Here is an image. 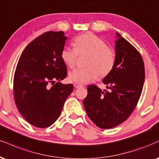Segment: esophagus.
<instances>
[{
	"label": "esophagus",
	"mask_w": 159,
	"mask_h": 159,
	"mask_svg": "<svg viewBox=\"0 0 159 159\" xmlns=\"http://www.w3.org/2000/svg\"><path fill=\"white\" fill-rule=\"evenodd\" d=\"M74 87H75V88H80V87H83V85L80 84H78V83H75L74 84Z\"/></svg>",
	"instance_id": "1"
}]
</instances>
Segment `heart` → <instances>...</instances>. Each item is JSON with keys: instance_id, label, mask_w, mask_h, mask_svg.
Here are the masks:
<instances>
[{"instance_id": "1", "label": "heart", "mask_w": 159, "mask_h": 159, "mask_svg": "<svg viewBox=\"0 0 159 159\" xmlns=\"http://www.w3.org/2000/svg\"><path fill=\"white\" fill-rule=\"evenodd\" d=\"M75 48L64 47L61 57L66 66L73 68L78 55H88L86 68H78L69 73L72 82L84 84L96 79L99 75L104 78L113 70L116 64V53L106 42L93 33H85L74 39Z\"/></svg>"}]
</instances>
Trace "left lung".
Returning a JSON list of instances; mask_svg holds the SVG:
<instances>
[{"label": "left lung", "mask_w": 159, "mask_h": 159, "mask_svg": "<svg viewBox=\"0 0 159 159\" xmlns=\"http://www.w3.org/2000/svg\"><path fill=\"white\" fill-rule=\"evenodd\" d=\"M116 36V64L103 79L110 90L88 86L87 96L83 102L87 116L101 129L116 127L129 118L138 104L144 82L141 54L118 32Z\"/></svg>", "instance_id": "8db88e82"}]
</instances>
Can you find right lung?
<instances>
[{"label":"right lung","instance_id":"obj_1","mask_svg":"<svg viewBox=\"0 0 159 159\" xmlns=\"http://www.w3.org/2000/svg\"><path fill=\"white\" fill-rule=\"evenodd\" d=\"M66 38L62 31L42 34L26 46L16 66L13 81L15 104L23 117L36 127L54 124L73 90L71 84L60 82L67 75L61 57Z\"/></svg>","mask_w":159,"mask_h":159}]
</instances>
